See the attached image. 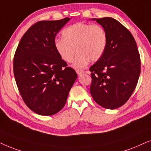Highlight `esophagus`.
<instances>
[{
	"instance_id": "esophagus-1",
	"label": "esophagus",
	"mask_w": 151,
	"mask_h": 151,
	"mask_svg": "<svg viewBox=\"0 0 151 151\" xmlns=\"http://www.w3.org/2000/svg\"><path fill=\"white\" fill-rule=\"evenodd\" d=\"M77 74L79 76H81L82 74H83L84 73V71L83 70H77Z\"/></svg>"
}]
</instances>
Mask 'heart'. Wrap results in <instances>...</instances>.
Here are the masks:
<instances>
[{
  "mask_svg": "<svg viewBox=\"0 0 151 151\" xmlns=\"http://www.w3.org/2000/svg\"><path fill=\"white\" fill-rule=\"evenodd\" d=\"M61 35L63 39L55 41L56 52L66 63H72L77 52L72 64L77 70L85 68L90 61H99L107 47V33L99 25L77 23L62 30Z\"/></svg>",
  "mask_w": 151,
  "mask_h": 151,
  "instance_id": "b5f03b06",
  "label": "heart"
}]
</instances>
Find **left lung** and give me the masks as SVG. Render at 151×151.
I'll use <instances>...</instances> for the list:
<instances>
[{
  "label": "left lung",
  "mask_w": 151,
  "mask_h": 151,
  "mask_svg": "<svg viewBox=\"0 0 151 151\" xmlns=\"http://www.w3.org/2000/svg\"><path fill=\"white\" fill-rule=\"evenodd\" d=\"M92 20L106 30L108 45L103 57L90 68V94L99 106L116 109L135 89L141 70L140 56L134 37L119 21L110 17Z\"/></svg>",
  "instance_id": "obj_1"
}]
</instances>
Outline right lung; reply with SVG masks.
Wrapping results in <instances>:
<instances>
[{"label": "right lung", "instance_id": "add662e5", "mask_svg": "<svg viewBox=\"0 0 151 151\" xmlns=\"http://www.w3.org/2000/svg\"><path fill=\"white\" fill-rule=\"evenodd\" d=\"M70 19L37 22L24 34L16 50L17 87L27 107L41 115H52L63 108L77 78L55 48L56 35Z\"/></svg>", "mask_w": 151, "mask_h": 151}]
</instances>
